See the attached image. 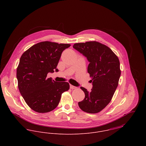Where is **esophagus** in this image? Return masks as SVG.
Wrapping results in <instances>:
<instances>
[{
	"label": "esophagus",
	"instance_id": "1",
	"mask_svg": "<svg viewBox=\"0 0 146 146\" xmlns=\"http://www.w3.org/2000/svg\"><path fill=\"white\" fill-rule=\"evenodd\" d=\"M70 89H76V88H77L76 86H75L72 85H70Z\"/></svg>",
	"mask_w": 146,
	"mask_h": 146
}]
</instances>
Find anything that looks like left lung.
Masks as SVG:
<instances>
[{
    "label": "left lung",
    "mask_w": 146,
    "mask_h": 146,
    "mask_svg": "<svg viewBox=\"0 0 146 146\" xmlns=\"http://www.w3.org/2000/svg\"><path fill=\"white\" fill-rule=\"evenodd\" d=\"M73 48L90 62L88 72L93 83L90 92L80 87L85 96L79 106L85 112L98 113L111 102L118 86L121 75L119 58L109 47L97 41L75 43Z\"/></svg>",
    "instance_id": "1"
}]
</instances>
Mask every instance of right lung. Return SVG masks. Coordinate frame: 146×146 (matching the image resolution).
<instances>
[{"label":"right lung","mask_w":146,"mask_h":146,"mask_svg":"<svg viewBox=\"0 0 146 146\" xmlns=\"http://www.w3.org/2000/svg\"><path fill=\"white\" fill-rule=\"evenodd\" d=\"M69 44L38 42L21 56L17 68L18 87L27 104L34 111L46 113L55 109L63 92L68 90L67 82H56L47 78L48 72L58 71L57 66L63 51Z\"/></svg>","instance_id":"add662e5"}]
</instances>
